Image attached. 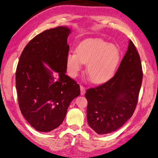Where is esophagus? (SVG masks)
I'll use <instances>...</instances> for the list:
<instances>
[{
    "instance_id": "1",
    "label": "esophagus",
    "mask_w": 158,
    "mask_h": 158,
    "mask_svg": "<svg viewBox=\"0 0 158 158\" xmlns=\"http://www.w3.org/2000/svg\"><path fill=\"white\" fill-rule=\"evenodd\" d=\"M80 87H81V94L84 95L85 93V87L84 86H82V85H81Z\"/></svg>"
}]
</instances>
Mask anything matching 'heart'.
I'll return each instance as SVG.
<instances>
[{
    "mask_svg": "<svg viewBox=\"0 0 158 158\" xmlns=\"http://www.w3.org/2000/svg\"><path fill=\"white\" fill-rule=\"evenodd\" d=\"M121 54L117 46L99 39L85 40L76 49V54L66 56V67L70 76L75 77L82 71L83 64L93 83L102 84L114 76Z\"/></svg>",
    "mask_w": 158,
    "mask_h": 158,
    "instance_id": "heart-1",
    "label": "heart"
}]
</instances>
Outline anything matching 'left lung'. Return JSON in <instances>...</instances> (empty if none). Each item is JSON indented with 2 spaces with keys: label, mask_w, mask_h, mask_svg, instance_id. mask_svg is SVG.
I'll use <instances>...</instances> for the list:
<instances>
[{
  "label": "left lung",
  "mask_w": 158,
  "mask_h": 158,
  "mask_svg": "<svg viewBox=\"0 0 158 158\" xmlns=\"http://www.w3.org/2000/svg\"><path fill=\"white\" fill-rule=\"evenodd\" d=\"M139 55L130 40L128 51L114 77L85 93L89 126L98 135L121 128L135 112L142 82Z\"/></svg>",
  "instance_id": "1"
}]
</instances>
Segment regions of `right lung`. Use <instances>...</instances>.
Segmentation results:
<instances>
[{
	"mask_svg": "<svg viewBox=\"0 0 158 158\" xmlns=\"http://www.w3.org/2000/svg\"><path fill=\"white\" fill-rule=\"evenodd\" d=\"M70 33L65 26L46 30L27 44L19 58L16 72L19 106L37 131L50 132L62 124L71 102L81 94L79 85L66 75Z\"/></svg>",
	"mask_w": 158,
	"mask_h": 158,
	"instance_id": "right-lung-1",
	"label": "right lung"
}]
</instances>
